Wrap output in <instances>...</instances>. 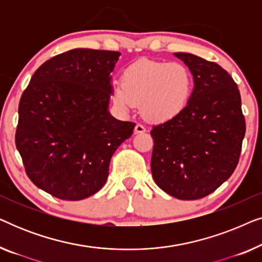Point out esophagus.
<instances>
[{
	"label": "esophagus",
	"mask_w": 262,
	"mask_h": 262,
	"mask_svg": "<svg viewBox=\"0 0 262 262\" xmlns=\"http://www.w3.org/2000/svg\"><path fill=\"white\" fill-rule=\"evenodd\" d=\"M145 131H146V128L143 126L142 124H137L135 126V132H136V134H144Z\"/></svg>",
	"instance_id": "34e87169"
}]
</instances>
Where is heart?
Masks as SVG:
<instances>
[{
  "label": "heart",
  "instance_id": "heart-1",
  "mask_svg": "<svg viewBox=\"0 0 262 262\" xmlns=\"http://www.w3.org/2000/svg\"><path fill=\"white\" fill-rule=\"evenodd\" d=\"M192 91V75L182 64L139 59L123 71L121 83H114L112 99L123 111L141 102L146 119L163 123L185 110Z\"/></svg>",
  "mask_w": 262,
  "mask_h": 262
}]
</instances>
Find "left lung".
<instances>
[{
  "label": "left lung",
  "mask_w": 262,
  "mask_h": 262,
  "mask_svg": "<svg viewBox=\"0 0 262 262\" xmlns=\"http://www.w3.org/2000/svg\"><path fill=\"white\" fill-rule=\"evenodd\" d=\"M189 68L194 88L185 110L152 126L151 173L156 185L181 200L209 195L234 173L246 120L237 84L221 66L174 53Z\"/></svg>",
  "instance_id": "8db88e82"
}]
</instances>
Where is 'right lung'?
Masks as SVG:
<instances>
[{"instance_id":"obj_1","label":"right lung","mask_w":262,"mask_h":262,"mask_svg":"<svg viewBox=\"0 0 262 262\" xmlns=\"http://www.w3.org/2000/svg\"><path fill=\"white\" fill-rule=\"evenodd\" d=\"M120 53L75 49L35 70L21 95L15 144L27 177L63 200L95 194L135 123L108 112L111 73Z\"/></svg>"}]
</instances>
